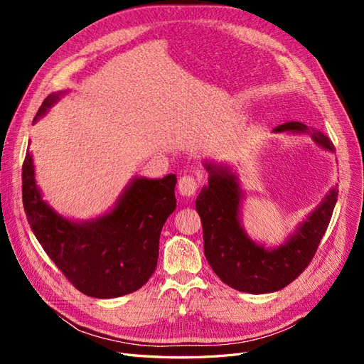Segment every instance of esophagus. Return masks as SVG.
Instances as JSON below:
<instances>
[{
	"mask_svg": "<svg viewBox=\"0 0 364 364\" xmlns=\"http://www.w3.org/2000/svg\"><path fill=\"white\" fill-rule=\"evenodd\" d=\"M197 179L194 178V176H182V178L179 179L178 182V190H179V194L183 196V197H193L196 194V190H197Z\"/></svg>",
	"mask_w": 364,
	"mask_h": 364,
	"instance_id": "1",
	"label": "esophagus"
}]
</instances>
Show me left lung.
I'll use <instances>...</instances> for the list:
<instances>
[{"instance_id": "left-lung-1", "label": "left lung", "mask_w": 364, "mask_h": 364, "mask_svg": "<svg viewBox=\"0 0 364 364\" xmlns=\"http://www.w3.org/2000/svg\"><path fill=\"white\" fill-rule=\"evenodd\" d=\"M274 134L310 135L323 150L334 151V146L323 132L310 129L299 121L281 124ZM209 173L196 199V209L203 226V252L217 277L238 291L264 294L278 291L294 281L305 270L326 232L337 202V186L329 190L314 211L282 245L266 247L252 240L241 226L240 206L243 190L237 173L226 164L205 162Z\"/></svg>"}]
</instances>
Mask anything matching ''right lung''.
<instances>
[{"label": "right lung", "instance_id": "right-lung-1", "mask_svg": "<svg viewBox=\"0 0 364 364\" xmlns=\"http://www.w3.org/2000/svg\"><path fill=\"white\" fill-rule=\"evenodd\" d=\"M53 92L33 119L36 123L56 103ZM30 150L23 164V203L33 234L77 290L98 299L134 293L158 264L164 223L176 209V174L162 179L135 176L106 214L77 222L59 214L35 179Z\"/></svg>", "mask_w": 364, "mask_h": 364}]
</instances>
